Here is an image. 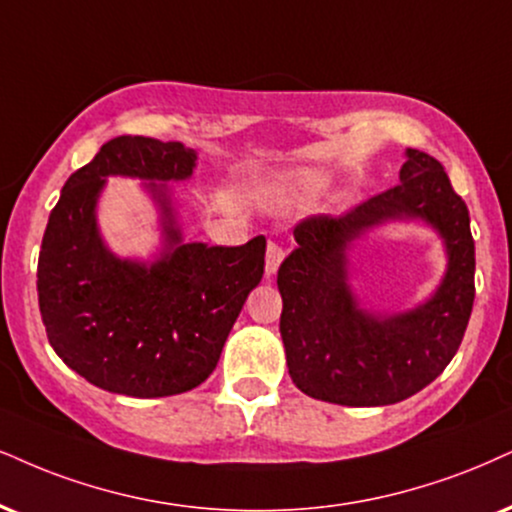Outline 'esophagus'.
I'll return each mask as SVG.
<instances>
[{"label":"esophagus","instance_id":"esophagus-1","mask_svg":"<svg viewBox=\"0 0 512 512\" xmlns=\"http://www.w3.org/2000/svg\"><path fill=\"white\" fill-rule=\"evenodd\" d=\"M282 258H285V249H282V246L277 242H268V249H266V273L268 275L277 273Z\"/></svg>","mask_w":512,"mask_h":512}]
</instances>
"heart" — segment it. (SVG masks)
I'll use <instances>...</instances> for the list:
<instances>
[{"instance_id": "obj_1", "label": "heart", "mask_w": 512, "mask_h": 512, "mask_svg": "<svg viewBox=\"0 0 512 512\" xmlns=\"http://www.w3.org/2000/svg\"><path fill=\"white\" fill-rule=\"evenodd\" d=\"M327 187H330V178L325 173H320V170H299V173L285 178L282 192L294 201H308L325 194Z\"/></svg>"}]
</instances>
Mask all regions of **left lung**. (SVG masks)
Masks as SVG:
<instances>
[{"label": "left lung", "instance_id": "1", "mask_svg": "<svg viewBox=\"0 0 512 512\" xmlns=\"http://www.w3.org/2000/svg\"><path fill=\"white\" fill-rule=\"evenodd\" d=\"M399 185L344 216L294 227L296 249L277 270L280 334L296 387L339 406H389L437 380L456 356L475 301V239L465 201L434 156L408 149ZM420 217L447 244L450 266L425 305L396 316L357 306L345 282V249L387 219Z\"/></svg>", "mask_w": 512, "mask_h": 512}]
</instances>
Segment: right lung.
I'll return each mask as SVG.
<instances>
[{
  "instance_id": "right-lung-1",
  "label": "right lung",
  "mask_w": 512,
  "mask_h": 512,
  "mask_svg": "<svg viewBox=\"0 0 512 512\" xmlns=\"http://www.w3.org/2000/svg\"><path fill=\"white\" fill-rule=\"evenodd\" d=\"M194 166L197 154L180 142L113 137L66 180L49 213L37 261L42 323L61 361L94 387L137 399L199 387L261 282L266 237L182 244L168 189L156 182L187 180ZM109 174L150 180L167 249L149 267L111 255L98 235L96 199Z\"/></svg>"
}]
</instances>
